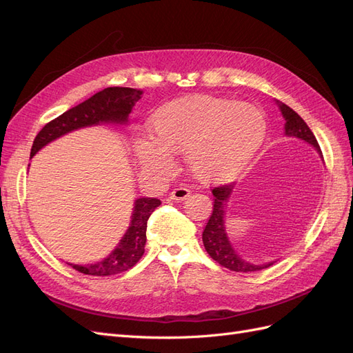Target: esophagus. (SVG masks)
<instances>
[{
    "instance_id": "esophagus-1",
    "label": "esophagus",
    "mask_w": 353,
    "mask_h": 353,
    "mask_svg": "<svg viewBox=\"0 0 353 353\" xmlns=\"http://www.w3.org/2000/svg\"><path fill=\"white\" fill-rule=\"evenodd\" d=\"M188 196H190V190L185 188V187H183V185L175 187V188L169 193V197H170V199H172V200H178V201H179V200H185Z\"/></svg>"
}]
</instances>
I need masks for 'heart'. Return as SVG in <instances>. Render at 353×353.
Segmentation results:
<instances>
[{
    "mask_svg": "<svg viewBox=\"0 0 353 353\" xmlns=\"http://www.w3.org/2000/svg\"><path fill=\"white\" fill-rule=\"evenodd\" d=\"M152 140L137 141V157L148 169L166 170L170 154H185L201 183L225 181L249 163L262 144V113L245 103L197 95L160 108L152 117Z\"/></svg>",
    "mask_w": 353,
    "mask_h": 353,
    "instance_id": "obj_1",
    "label": "heart"
}]
</instances>
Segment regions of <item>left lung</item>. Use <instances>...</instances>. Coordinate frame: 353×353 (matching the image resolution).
<instances>
[{
	"label": "left lung",
	"instance_id": "obj_1",
	"mask_svg": "<svg viewBox=\"0 0 353 353\" xmlns=\"http://www.w3.org/2000/svg\"><path fill=\"white\" fill-rule=\"evenodd\" d=\"M279 103V108L283 113V117L285 119V135L301 138V140L311 144L316 148V152L321 153V148L316 141L314 132L309 130V126L305 123V121L299 116L293 109L288 108L284 103ZM234 184H225L219 185L212 190L213 194V210L210 213V218L208 219V223L205 230H203V244L205 249L209 253L213 261H216L219 265L225 266L230 271L236 272H253L268 268L274 262L263 263V265H254L248 261L240 258V254L234 250L231 245L227 232H225V212H227V203L232 193Z\"/></svg>",
	"mask_w": 353,
	"mask_h": 353
}]
</instances>
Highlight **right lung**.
I'll return each instance as SVG.
<instances>
[{"instance_id": "right-lung-1", "label": "right lung", "mask_w": 353, "mask_h": 353, "mask_svg": "<svg viewBox=\"0 0 353 353\" xmlns=\"http://www.w3.org/2000/svg\"><path fill=\"white\" fill-rule=\"evenodd\" d=\"M141 95L143 91L125 87H109L94 94L88 100L74 105L42 128L35 137L34 144H32L30 157L35 156L48 143L57 140L59 137L70 131L79 130V128L100 123L128 122V116H130L135 103L141 99ZM159 205V199H137L134 203L130 228L126 230L125 236L108 258L88 265H69L82 274L95 276L114 275L132 268L144 254L147 221Z\"/></svg>"}]
</instances>
